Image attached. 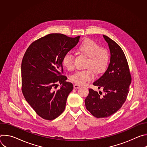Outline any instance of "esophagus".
<instances>
[{"label": "esophagus", "mask_w": 147, "mask_h": 147, "mask_svg": "<svg viewBox=\"0 0 147 147\" xmlns=\"http://www.w3.org/2000/svg\"><path fill=\"white\" fill-rule=\"evenodd\" d=\"M80 87V86L78 85V84H74V88L77 89V88H79Z\"/></svg>", "instance_id": "obj_1"}]
</instances>
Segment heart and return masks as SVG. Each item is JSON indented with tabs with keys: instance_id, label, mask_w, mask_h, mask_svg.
Wrapping results in <instances>:
<instances>
[{
	"instance_id": "b5f03b06",
	"label": "heart",
	"mask_w": 147,
	"mask_h": 147,
	"mask_svg": "<svg viewBox=\"0 0 147 147\" xmlns=\"http://www.w3.org/2000/svg\"><path fill=\"white\" fill-rule=\"evenodd\" d=\"M77 50L80 53L88 57L86 65L88 69L77 71L70 76V80L82 85L94 78V71L99 74L105 70L109 63V53L106 48L100 47L96 42L90 39L82 40ZM62 63L67 70H73L74 67V56L69 52L65 53L62 58Z\"/></svg>"
}]
</instances>
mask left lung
I'll return each instance as SVG.
<instances>
[{
  "mask_svg": "<svg viewBox=\"0 0 147 147\" xmlns=\"http://www.w3.org/2000/svg\"><path fill=\"white\" fill-rule=\"evenodd\" d=\"M108 44L111 51V61L105 73L93 84L101 91L90 88L89 94L85 99L86 109L95 117H109L119 111L126 100L131 76L124 52L120 47L108 36L103 35Z\"/></svg>",
  "mask_w": 147,
  "mask_h": 147,
  "instance_id": "left-lung-1",
  "label": "left lung"
}]
</instances>
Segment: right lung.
<instances>
[{"label":"right lung","instance_id":"right-lung-1","mask_svg":"<svg viewBox=\"0 0 147 147\" xmlns=\"http://www.w3.org/2000/svg\"><path fill=\"white\" fill-rule=\"evenodd\" d=\"M80 36L49 34L34 41L26 51L22 63V91L36 114L52 120L65 109L72 83L63 76L62 58L78 43ZM57 83L62 87L56 90Z\"/></svg>","mask_w":147,"mask_h":147}]
</instances>
